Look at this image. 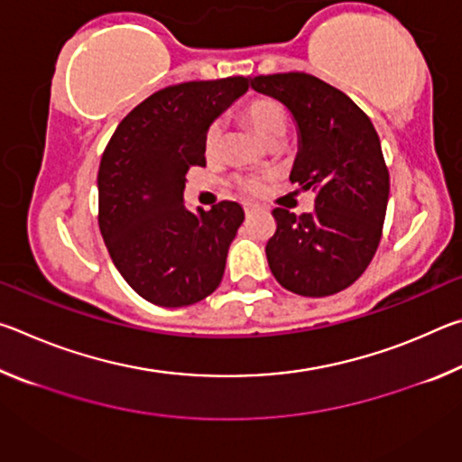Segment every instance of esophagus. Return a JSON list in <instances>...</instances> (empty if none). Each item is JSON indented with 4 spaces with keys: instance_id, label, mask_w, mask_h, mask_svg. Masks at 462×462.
<instances>
[{
    "instance_id": "34e87169",
    "label": "esophagus",
    "mask_w": 462,
    "mask_h": 462,
    "mask_svg": "<svg viewBox=\"0 0 462 462\" xmlns=\"http://www.w3.org/2000/svg\"><path fill=\"white\" fill-rule=\"evenodd\" d=\"M254 209H256V206H253V203H246V206H245V214L250 216V214L254 212Z\"/></svg>"
}]
</instances>
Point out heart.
<instances>
[{"label": "heart", "mask_w": 462, "mask_h": 462, "mask_svg": "<svg viewBox=\"0 0 462 462\" xmlns=\"http://www.w3.org/2000/svg\"><path fill=\"white\" fill-rule=\"evenodd\" d=\"M246 122L253 126L256 132V136L261 140H267L277 134V132H285V112L281 109L277 101H273L269 97H256L253 101H248L242 109ZM222 136H224V128L222 122L216 120L208 126L206 136H203V151H206L208 156H216L220 152L222 146ZM238 191L246 198H256V195H263L267 191V177H259V175H248V177H240L238 181Z\"/></svg>", "instance_id": "obj_1"}]
</instances>
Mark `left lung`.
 Here are the masks:
<instances>
[{"label":"left lung","mask_w":462,"mask_h":462,"mask_svg":"<svg viewBox=\"0 0 462 462\" xmlns=\"http://www.w3.org/2000/svg\"><path fill=\"white\" fill-rule=\"evenodd\" d=\"M250 88L291 112L300 148L289 179L316 191L311 214L273 209L271 273L297 295L338 293L369 267L385 222L389 171L377 130L353 99L314 75H259Z\"/></svg>","instance_id":"8db88e82"}]
</instances>
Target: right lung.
Returning a JSON list of instances; mask_svg holds the SVG:
<instances>
[{
    "mask_svg": "<svg viewBox=\"0 0 462 462\" xmlns=\"http://www.w3.org/2000/svg\"><path fill=\"white\" fill-rule=\"evenodd\" d=\"M246 91V77L156 91L118 124L101 156V236L120 275L154 306H191L220 285L245 209L220 201L191 212L185 175L206 165L208 126Z\"/></svg>",
    "mask_w": 462,
    "mask_h": 462,
    "instance_id": "1",
    "label": "right lung"
}]
</instances>
